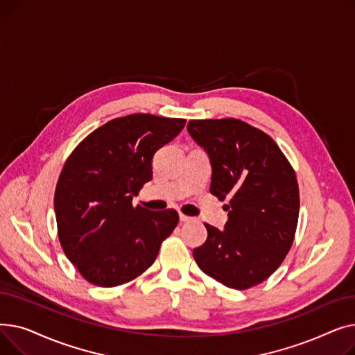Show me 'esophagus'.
I'll use <instances>...</instances> for the list:
<instances>
[{
  "label": "esophagus",
  "mask_w": 355,
  "mask_h": 355,
  "mask_svg": "<svg viewBox=\"0 0 355 355\" xmlns=\"http://www.w3.org/2000/svg\"><path fill=\"white\" fill-rule=\"evenodd\" d=\"M180 220H181L182 223H185V221H191V220H193V217H189V216H185V214L180 213Z\"/></svg>",
  "instance_id": "obj_1"
}]
</instances>
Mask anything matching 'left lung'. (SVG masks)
Returning <instances> with one entry per match:
<instances>
[{
	"mask_svg": "<svg viewBox=\"0 0 355 355\" xmlns=\"http://www.w3.org/2000/svg\"><path fill=\"white\" fill-rule=\"evenodd\" d=\"M187 130L210 158V193L229 198V221L223 230L206 225L207 240L193 250L196 262L225 286L252 288L281 266L293 243L295 171L269 135L243 121H190Z\"/></svg>",
	"mask_w": 355,
	"mask_h": 355,
	"instance_id": "1",
	"label": "left lung"
}]
</instances>
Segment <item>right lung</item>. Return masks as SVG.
Here are the masks:
<instances>
[{"label": "right lung", "instance_id": "obj_1", "mask_svg": "<svg viewBox=\"0 0 355 355\" xmlns=\"http://www.w3.org/2000/svg\"><path fill=\"white\" fill-rule=\"evenodd\" d=\"M185 119L134 114L105 123L66 161L54 193L60 245L87 282L114 288L151 266L178 213L134 207L153 178V157Z\"/></svg>", "mask_w": 355, "mask_h": 355}]
</instances>
